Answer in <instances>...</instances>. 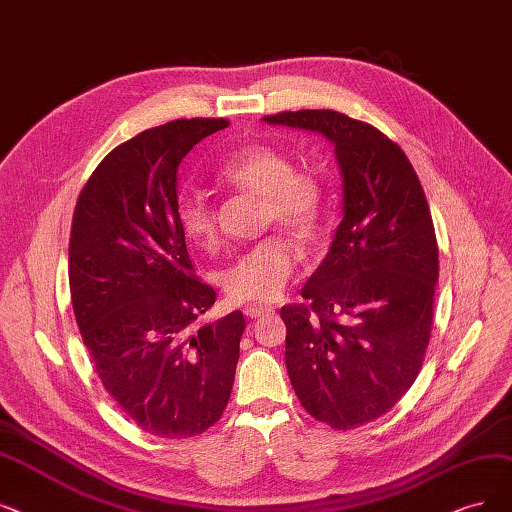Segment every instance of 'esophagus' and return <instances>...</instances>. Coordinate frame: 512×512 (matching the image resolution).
Returning a JSON list of instances; mask_svg holds the SVG:
<instances>
[{
  "label": "esophagus",
  "mask_w": 512,
  "mask_h": 512,
  "mask_svg": "<svg viewBox=\"0 0 512 512\" xmlns=\"http://www.w3.org/2000/svg\"><path fill=\"white\" fill-rule=\"evenodd\" d=\"M243 313L248 315L250 319H258V317H264V315H271L273 309H271V306H267V304H248L243 309Z\"/></svg>",
  "instance_id": "obj_1"
}]
</instances>
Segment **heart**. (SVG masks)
<instances>
[{"label":"heart","mask_w":512,"mask_h":512,"mask_svg":"<svg viewBox=\"0 0 512 512\" xmlns=\"http://www.w3.org/2000/svg\"><path fill=\"white\" fill-rule=\"evenodd\" d=\"M222 185L262 199V218L296 235L309 237L321 216L323 193L317 176L294 168V161L269 145H250L224 157L216 166ZM178 220L185 235L199 245L218 239V212L212 199L191 191L178 203ZM298 256L292 245L273 237L243 252L220 275L224 294L233 302L275 300L296 271Z\"/></svg>","instance_id":"heart-1"}]
</instances>
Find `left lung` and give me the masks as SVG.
<instances>
[{
  "label": "left lung",
  "mask_w": 512,
  "mask_h": 512,
  "mask_svg": "<svg viewBox=\"0 0 512 512\" xmlns=\"http://www.w3.org/2000/svg\"><path fill=\"white\" fill-rule=\"evenodd\" d=\"M325 136L342 176L330 252L281 319L302 407L338 431L372 422L407 393L431 340L439 250L420 180L370 124L321 109L262 117Z\"/></svg>",
  "instance_id": "left-lung-1"
}]
</instances>
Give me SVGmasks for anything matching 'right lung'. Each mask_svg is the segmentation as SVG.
Wrapping results in <instances>:
<instances>
[{"label":"right lung","mask_w":512,"mask_h":512,"mask_svg":"<svg viewBox=\"0 0 512 512\" xmlns=\"http://www.w3.org/2000/svg\"><path fill=\"white\" fill-rule=\"evenodd\" d=\"M227 119H178L113 149L79 193L73 311L107 393L142 431L187 439L229 403L241 311L197 325L216 292L195 277L178 220L180 161Z\"/></svg>","instance_id":"obj_1"}]
</instances>
